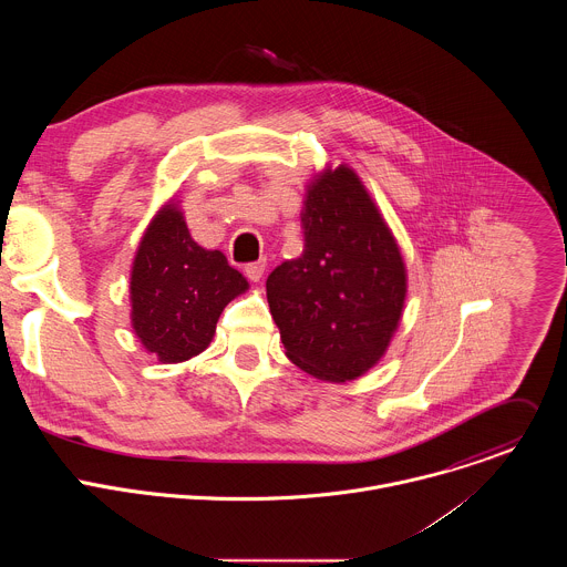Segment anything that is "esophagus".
<instances>
[{"label":"esophagus","instance_id":"esophagus-1","mask_svg":"<svg viewBox=\"0 0 567 567\" xmlns=\"http://www.w3.org/2000/svg\"><path fill=\"white\" fill-rule=\"evenodd\" d=\"M265 269H267V262H265V260H258V262L247 265V267H245V274H247V278H249V280L260 282V278L265 276Z\"/></svg>","mask_w":567,"mask_h":567}]
</instances>
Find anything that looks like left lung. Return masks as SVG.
I'll return each instance as SVG.
<instances>
[{
    "label": "left lung",
    "mask_w": 567,
    "mask_h": 567,
    "mask_svg": "<svg viewBox=\"0 0 567 567\" xmlns=\"http://www.w3.org/2000/svg\"><path fill=\"white\" fill-rule=\"evenodd\" d=\"M300 224V258L267 278L271 316L291 363L322 381H352L390 346L406 300V267L348 166L307 186Z\"/></svg>",
    "instance_id": "obj_1"
}]
</instances>
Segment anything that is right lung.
I'll use <instances>...</instances> for the list:
<instances>
[{"instance_id":"1","label":"right lung","mask_w":567,"mask_h":567,"mask_svg":"<svg viewBox=\"0 0 567 567\" xmlns=\"http://www.w3.org/2000/svg\"><path fill=\"white\" fill-rule=\"evenodd\" d=\"M249 289L247 278L190 237L171 202L156 213L132 265V328L161 363H179L208 348L224 307Z\"/></svg>"}]
</instances>
